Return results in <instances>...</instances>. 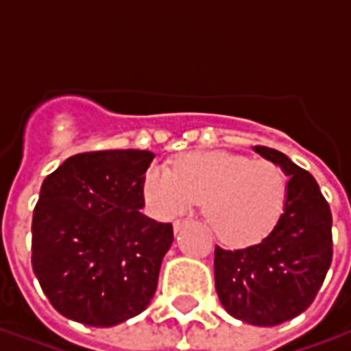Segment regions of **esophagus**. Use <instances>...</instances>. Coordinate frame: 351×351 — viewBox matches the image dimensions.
Returning <instances> with one entry per match:
<instances>
[{
	"instance_id": "34e87169",
	"label": "esophagus",
	"mask_w": 351,
	"mask_h": 351,
	"mask_svg": "<svg viewBox=\"0 0 351 351\" xmlns=\"http://www.w3.org/2000/svg\"><path fill=\"white\" fill-rule=\"evenodd\" d=\"M188 223H190V220H176L175 223H173V229H175V233H178V231H180L184 226H188Z\"/></svg>"
}]
</instances>
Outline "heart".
I'll list each match as a JSON object with an SVG mask.
<instances>
[{"label": "heart", "mask_w": 351, "mask_h": 351, "mask_svg": "<svg viewBox=\"0 0 351 351\" xmlns=\"http://www.w3.org/2000/svg\"><path fill=\"white\" fill-rule=\"evenodd\" d=\"M143 193L154 216L169 220L201 203L214 235L228 244H250L278 223L287 199L284 171L269 160L229 152H191L173 171L150 167Z\"/></svg>", "instance_id": "b5f03b06"}]
</instances>
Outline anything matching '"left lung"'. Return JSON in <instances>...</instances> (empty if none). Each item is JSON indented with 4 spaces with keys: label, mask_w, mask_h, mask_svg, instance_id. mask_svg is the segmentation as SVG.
Returning a JSON list of instances; mask_svg holds the SVG:
<instances>
[{
    "label": "left lung",
    "mask_w": 351,
    "mask_h": 351,
    "mask_svg": "<svg viewBox=\"0 0 351 351\" xmlns=\"http://www.w3.org/2000/svg\"><path fill=\"white\" fill-rule=\"evenodd\" d=\"M289 176L278 223L258 244L214 250L216 293L246 324L272 327L293 319L316 299L332 261V216L316 178L267 146H256Z\"/></svg>",
    "instance_id": "1"
}]
</instances>
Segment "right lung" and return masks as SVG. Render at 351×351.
Listing matches in <instances>:
<instances>
[{
	"mask_svg": "<svg viewBox=\"0 0 351 351\" xmlns=\"http://www.w3.org/2000/svg\"><path fill=\"white\" fill-rule=\"evenodd\" d=\"M148 150L75 154L41 186L32 267L62 316L112 327L137 316L158 287L173 226L141 213Z\"/></svg>",
	"mask_w": 351,
	"mask_h": 351,
	"instance_id": "obj_1",
	"label": "right lung"
}]
</instances>
